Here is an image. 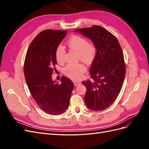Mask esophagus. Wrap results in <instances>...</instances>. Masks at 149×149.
<instances>
[{"instance_id":"1","label":"esophagus","mask_w":149,"mask_h":149,"mask_svg":"<svg viewBox=\"0 0 149 149\" xmlns=\"http://www.w3.org/2000/svg\"><path fill=\"white\" fill-rule=\"evenodd\" d=\"M73 83H74V84L75 86H78V84H80V82L79 81H73Z\"/></svg>"}]
</instances>
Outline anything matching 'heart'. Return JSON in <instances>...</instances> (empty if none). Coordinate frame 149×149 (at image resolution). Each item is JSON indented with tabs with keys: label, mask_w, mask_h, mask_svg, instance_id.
Masks as SVG:
<instances>
[{
	"label": "heart",
	"mask_w": 149,
	"mask_h": 149,
	"mask_svg": "<svg viewBox=\"0 0 149 149\" xmlns=\"http://www.w3.org/2000/svg\"><path fill=\"white\" fill-rule=\"evenodd\" d=\"M71 49L78 53L79 59L86 63H91L96 56L97 48L93 42L78 35H72L66 42ZM65 49L62 45H58L55 50V58L58 63L65 61ZM86 71V67L83 63L68 65L65 68V74L73 79H78Z\"/></svg>",
	"instance_id": "heart-1"
}]
</instances>
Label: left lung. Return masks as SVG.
I'll list each match as a JSON object with an SVG mask.
<instances>
[{
  "label": "left lung",
  "mask_w": 149,
  "mask_h": 149,
  "mask_svg": "<svg viewBox=\"0 0 149 149\" xmlns=\"http://www.w3.org/2000/svg\"><path fill=\"white\" fill-rule=\"evenodd\" d=\"M95 44L97 52L90 68V77L82 82L86 88V105L90 109L102 111L118 97L125 75L124 55L118 39L99 25L76 29Z\"/></svg>",
  "instance_id": "left-lung-1"
}]
</instances>
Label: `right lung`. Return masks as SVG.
Here are the masks:
<instances>
[{
  "label": "right lung",
  "mask_w": 149,
  "mask_h": 149,
  "mask_svg": "<svg viewBox=\"0 0 149 149\" xmlns=\"http://www.w3.org/2000/svg\"><path fill=\"white\" fill-rule=\"evenodd\" d=\"M67 30H45L30 43L24 61V75L30 93L39 107L51 115L63 113L69 106L74 84L62 76L60 84L53 81L56 70L55 50Z\"/></svg>",
  "instance_id": "obj_1"
}]
</instances>
